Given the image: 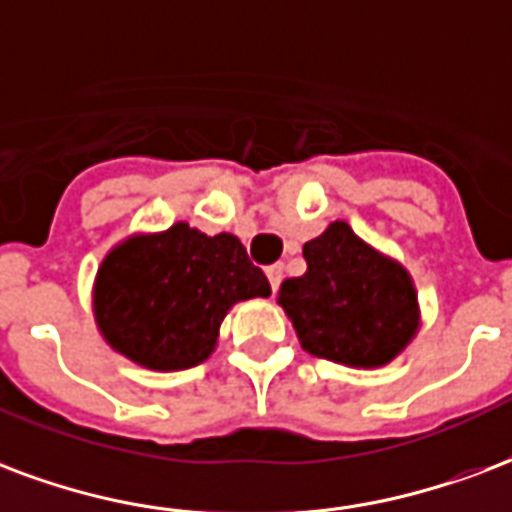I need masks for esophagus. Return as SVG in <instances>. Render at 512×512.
Here are the masks:
<instances>
[{
    "mask_svg": "<svg viewBox=\"0 0 512 512\" xmlns=\"http://www.w3.org/2000/svg\"><path fill=\"white\" fill-rule=\"evenodd\" d=\"M266 276H268V282H271V290H279V285H282V279H285V266L282 263H274V266H268L266 268Z\"/></svg>",
    "mask_w": 512,
    "mask_h": 512,
    "instance_id": "1",
    "label": "esophagus"
}]
</instances>
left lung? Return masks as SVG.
<instances>
[{
  "mask_svg": "<svg viewBox=\"0 0 512 512\" xmlns=\"http://www.w3.org/2000/svg\"><path fill=\"white\" fill-rule=\"evenodd\" d=\"M306 274L279 287L276 304L309 355L380 369L420 331L418 287L399 260L336 219L304 244Z\"/></svg>",
  "mask_w": 512,
  "mask_h": 512,
  "instance_id": "8db88e82",
  "label": "left lung"
}]
</instances>
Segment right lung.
<instances>
[{"mask_svg":"<svg viewBox=\"0 0 512 512\" xmlns=\"http://www.w3.org/2000/svg\"><path fill=\"white\" fill-rule=\"evenodd\" d=\"M268 295L266 274L233 233L206 236L176 222L132 233L102 257L92 312L113 352L151 372H179L211 358L233 306Z\"/></svg>","mask_w":512,"mask_h":512,"instance_id":"add662e5","label":"right lung"}]
</instances>
